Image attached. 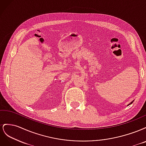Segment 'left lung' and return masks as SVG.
<instances>
[{
	"label": "left lung",
	"mask_w": 146,
	"mask_h": 146,
	"mask_svg": "<svg viewBox=\"0 0 146 146\" xmlns=\"http://www.w3.org/2000/svg\"><path fill=\"white\" fill-rule=\"evenodd\" d=\"M133 101H134V100H133V101H132V102H130V104H128V105H128V106H129V105H130V104H132V103H133Z\"/></svg>",
	"instance_id": "8db88e82"
}]
</instances>
